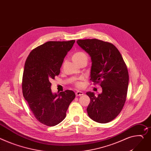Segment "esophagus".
I'll return each mask as SVG.
<instances>
[{"mask_svg": "<svg viewBox=\"0 0 151 151\" xmlns=\"http://www.w3.org/2000/svg\"><path fill=\"white\" fill-rule=\"evenodd\" d=\"M83 94H84L83 92H82V91H77V92H76V96H83Z\"/></svg>", "mask_w": 151, "mask_h": 151, "instance_id": "esophagus-1", "label": "esophagus"}]
</instances>
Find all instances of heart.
<instances>
[{"mask_svg": "<svg viewBox=\"0 0 151 151\" xmlns=\"http://www.w3.org/2000/svg\"><path fill=\"white\" fill-rule=\"evenodd\" d=\"M83 57H87L86 54L83 52L78 51V52H76L73 55V59L74 61H76V60H77L82 59V58H83ZM75 85L77 87H80L81 86H82V82H81L80 80H78V81H77V82H76Z\"/></svg>", "mask_w": 151, "mask_h": 151, "instance_id": "heart-1", "label": "heart"}]
</instances>
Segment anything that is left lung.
Here are the masks:
<instances>
[{
    "label": "left lung",
    "instance_id": "8db88e82",
    "mask_svg": "<svg viewBox=\"0 0 151 151\" xmlns=\"http://www.w3.org/2000/svg\"><path fill=\"white\" fill-rule=\"evenodd\" d=\"M77 44L91 57V81L100 83L102 92L96 96L87 92L90 103L89 117L100 123L114 120L123 109L126 99L129 74L123 57L115 46L96 39L78 40Z\"/></svg>",
    "mask_w": 151,
    "mask_h": 151
}]
</instances>
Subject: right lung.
Returning a JSON list of instances; mask_svg holds the SVG:
<instances>
[{"label":"right lung","mask_w":151,"mask_h":151,"mask_svg":"<svg viewBox=\"0 0 151 151\" xmlns=\"http://www.w3.org/2000/svg\"><path fill=\"white\" fill-rule=\"evenodd\" d=\"M75 40L50 41L31 51L25 63L22 92L32 112L42 124L54 126L62 122L76 94L66 90L52 93L50 80L60 72L64 58Z\"/></svg>","instance_id":"add662e5"}]
</instances>
